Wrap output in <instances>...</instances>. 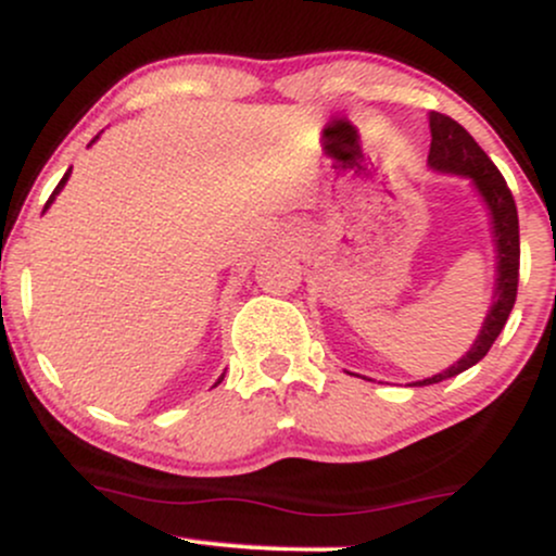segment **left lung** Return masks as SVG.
Here are the masks:
<instances>
[{"mask_svg": "<svg viewBox=\"0 0 556 556\" xmlns=\"http://www.w3.org/2000/svg\"><path fill=\"white\" fill-rule=\"evenodd\" d=\"M431 151L429 164L433 169L457 172V175L470 177L476 188L481 190L483 201L489 203L491 219H494V240L500 251V266H496V300L491 305L486 321H483L481 334L468 355H463L455 366L446 371L431 376V379L418 381V384H437V381L450 379V376L463 374L465 368L476 366L483 355L489 353L491 344L496 342L500 331L507 324L509 311H513L515 298H518L520 279V227H518V206H515L513 190L496 164L486 156V151L476 143L473 136L460 123L446 117L442 112H431Z\"/></svg>", "mask_w": 556, "mask_h": 556, "instance_id": "obj_1", "label": "left lung"}]
</instances>
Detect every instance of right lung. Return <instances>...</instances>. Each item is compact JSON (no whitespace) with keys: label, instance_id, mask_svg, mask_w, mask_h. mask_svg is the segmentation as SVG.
Instances as JSON below:
<instances>
[{"label":"right lung","instance_id":"right-lung-1","mask_svg":"<svg viewBox=\"0 0 556 556\" xmlns=\"http://www.w3.org/2000/svg\"><path fill=\"white\" fill-rule=\"evenodd\" d=\"M67 177H70V169H67V172H65V177H62V180H60V185H56V188H54V193H52V195H49V201H47V206H43V208H49V203H52V201H54V195H56V193H60V190H62V188H65V182H67ZM222 379H225V376H222ZM222 379H219V381H222ZM219 381H216V384H219Z\"/></svg>","mask_w":556,"mask_h":556}]
</instances>
